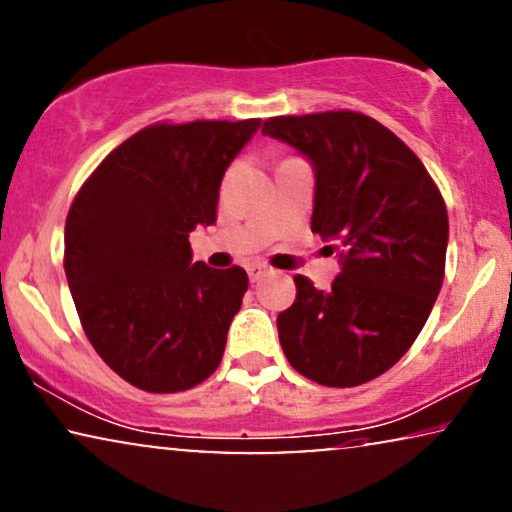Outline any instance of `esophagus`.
<instances>
[{
	"mask_svg": "<svg viewBox=\"0 0 512 512\" xmlns=\"http://www.w3.org/2000/svg\"><path fill=\"white\" fill-rule=\"evenodd\" d=\"M247 272H249V279L251 282H258V279H261L265 272H268V265H263V263H251L249 268H247Z\"/></svg>",
	"mask_w": 512,
	"mask_h": 512,
	"instance_id": "1",
	"label": "esophagus"
}]
</instances>
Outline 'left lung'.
I'll return each mask as SVG.
<instances>
[{
	"mask_svg": "<svg viewBox=\"0 0 512 512\" xmlns=\"http://www.w3.org/2000/svg\"><path fill=\"white\" fill-rule=\"evenodd\" d=\"M263 135L312 160V230L342 258L328 291L293 277L279 342L307 380L359 387L387 373L429 319L445 277V200L415 151L361 111L275 116Z\"/></svg>",
	"mask_w": 512,
	"mask_h": 512,
	"instance_id": "8db88e82",
	"label": "left lung"
}]
</instances>
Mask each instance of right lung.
I'll return each instance as SVG.
<instances>
[{"label":"right lung","mask_w":512,"mask_h":512,"mask_svg":"<svg viewBox=\"0 0 512 512\" xmlns=\"http://www.w3.org/2000/svg\"><path fill=\"white\" fill-rule=\"evenodd\" d=\"M261 118L160 121L118 144L74 195L65 275L90 345L132 387L177 394L219 368L249 277L191 263L223 172Z\"/></svg>","instance_id":"right-lung-1"}]
</instances>
